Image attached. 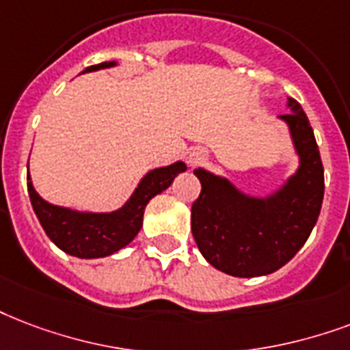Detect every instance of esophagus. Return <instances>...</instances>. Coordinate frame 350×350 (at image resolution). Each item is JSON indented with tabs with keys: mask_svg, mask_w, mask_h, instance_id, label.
I'll use <instances>...</instances> for the list:
<instances>
[{
	"mask_svg": "<svg viewBox=\"0 0 350 350\" xmlns=\"http://www.w3.org/2000/svg\"><path fill=\"white\" fill-rule=\"evenodd\" d=\"M204 159H205V156H204V154H200V152H198V154H194V156L191 157V163H193V165H196V163H202V161H204Z\"/></svg>",
	"mask_w": 350,
	"mask_h": 350,
	"instance_id": "1",
	"label": "esophagus"
}]
</instances>
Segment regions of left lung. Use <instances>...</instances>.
I'll list each match as a JSON object with an SVG mask.
<instances>
[{"mask_svg": "<svg viewBox=\"0 0 350 350\" xmlns=\"http://www.w3.org/2000/svg\"><path fill=\"white\" fill-rule=\"evenodd\" d=\"M281 116L301 157L297 174L270 198H250L228 180L196 169L202 193L191 207V229L200 253L234 277L273 273L293 258L316 226L325 193L323 163L314 130L295 98Z\"/></svg>", "mask_w": 350, "mask_h": 350, "instance_id": "obj_1", "label": "left lung"}]
</instances>
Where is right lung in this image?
<instances>
[{"instance_id": "1", "label": "right lung", "mask_w": 350, "mask_h": 350, "mask_svg": "<svg viewBox=\"0 0 350 350\" xmlns=\"http://www.w3.org/2000/svg\"><path fill=\"white\" fill-rule=\"evenodd\" d=\"M116 62H103L90 66L86 71L111 68ZM185 163L169 165L148 172L128 200L124 207L113 213H79V211L57 207L47 204L34 191L31 178L27 174V191L45 234L62 252L80 258L108 257L130 244L143 226V213L146 204L156 194L163 193L176 176L183 172Z\"/></svg>"}]
</instances>
